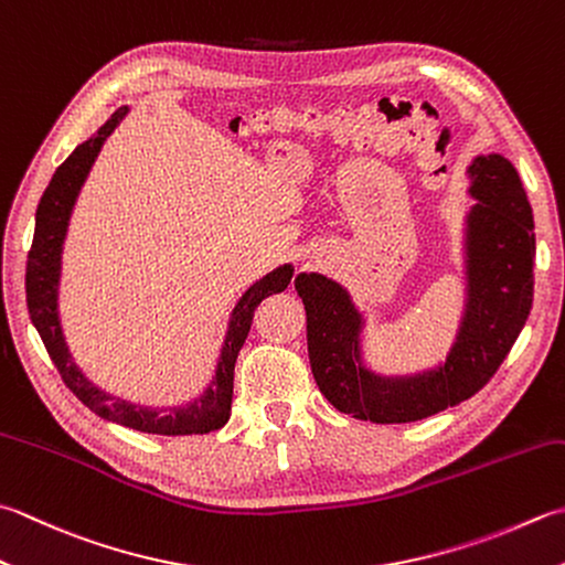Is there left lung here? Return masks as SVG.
<instances>
[{"instance_id":"8db88e82","label":"left lung","mask_w":565,"mask_h":565,"mask_svg":"<svg viewBox=\"0 0 565 565\" xmlns=\"http://www.w3.org/2000/svg\"><path fill=\"white\" fill-rule=\"evenodd\" d=\"M468 217V311L446 364L422 377L384 380L362 367V318L340 284L301 274L308 360L338 412L372 424H408L470 399L510 355L534 301V215L512 161L475 159Z\"/></svg>"}]
</instances>
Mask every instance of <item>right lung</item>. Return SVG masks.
Instances as JSON below:
<instances>
[{
  "instance_id": "add662e5",
  "label": "right lung",
  "mask_w": 565,
  "mask_h": 565,
  "mask_svg": "<svg viewBox=\"0 0 565 565\" xmlns=\"http://www.w3.org/2000/svg\"><path fill=\"white\" fill-rule=\"evenodd\" d=\"M127 115V107L117 109L109 117L105 127H99L97 137L85 141L77 147L68 159H65L58 169H55L53 179L46 191L41 195V203L36 210V230H33V242L26 259V306L31 323L36 326L39 335L46 345L49 358L53 360L55 370H58L65 386L81 399L90 412L107 422L121 424L127 428L141 430V434H157V436H203L213 434V430L223 428L230 418L232 406V380H235V362L242 345H245L247 333L252 328V318L257 306L271 294H281L286 286L291 284L294 269L281 267L264 276L259 284L242 296L235 313L230 320L227 340L223 345V355L217 362V372L213 384L207 392L191 406L183 408H169V412H151V408H139L127 402L113 399L97 386L87 382L73 364L68 348H65L58 313H55V286H58V269H61V245L65 237V227H68V217L75 203V195L81 191L87 171L97 157L103 141L113 135V129L119 125V119Z\"/></svg>"
}]
</instances>
